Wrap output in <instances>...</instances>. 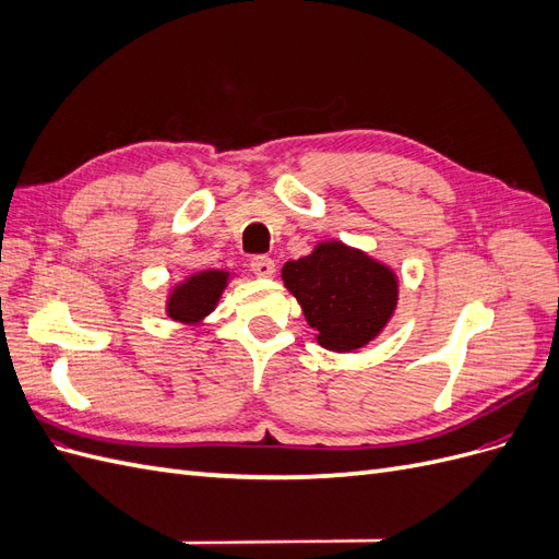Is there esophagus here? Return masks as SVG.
I'll list each match as a JSON object with an SVG mask.
<instances>
[{
	"label": "esophagus",
	"instance_id": "obj_1",
	"mask_svg": "<svg viewBox=\"0 0 559 559\" xmlns=\"http://www.w3.org/2000/svg\"><path fill=\"white\" fill-rule=\"evenodd\" d=\"M251 270L257 277H273L275 275V261L267 257H257L251 261Z\"/></svg>",
	"mask_w": 559,
	"mask_h": 559
}]
</instances>
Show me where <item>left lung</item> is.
Wrapping results in <instances>:
<instances>
[{"mask_svg":"<svg viewBox=\"0 0 559 559\" xmlns=\"http://www.w3.org/2000/svg\"><path fill=\"white\" fill-rule=\"evenodd\" d=\"M284 286L298 300L314 341L331 352H357L384 331L399 306V275L364 249L317 242L282 265Z\"/></svg>","mask_w":559,"mask_h":559,"instance_id":"left-lung-1","label":"left lung"}]
</instances>
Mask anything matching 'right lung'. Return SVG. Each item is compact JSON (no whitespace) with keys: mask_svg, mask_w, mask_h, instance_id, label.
I'll list each match as a JSON object with an SVG mask.
<instances>
[{"mask_svg":"<svg viewBox=\"0 0 559 559\" xmlns=\"http://www.w3.org/2000/svg\"><path fill=\"white\" fill-rule=\"evenodd\" d=\"M233 277L230 270L222 267L198 270V273L183 277L167 289L165 314L183 326H202L216 310Z\"/></svg>","mask_w":559,"mask_h":559,"instance_id":"1","label":"right lung"}]
</instances>
